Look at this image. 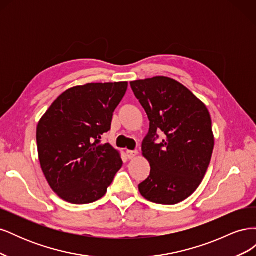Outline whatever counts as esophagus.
<instances>
[{
    "label": "esophagus",
    "mask_w": 256,
    "mask_h": 256,
    "mask_svg": "<svg viewBox=\"0 0 256 256\" xmlns=\"http://www.w3.org/2000/svg\"><path fill=\"white\" fill-rule=\"evenodd\" d=\"M138 152L136 150H127V157L128 159H134L138 156Z\"/></svg>",
    "instance_id": "34e87169"
}]
</instances>
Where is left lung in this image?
I'll list each match as a JSON object with an SVG mask.
<instances>
[{"instance_id": "1", "label": "left lung", "mask_w": 256, "mask_h": 256, "mask_svg": "<svg viewBox=\"0 0 256 256\" xmlns=\"http://www.w3.org/2000/svg\"><path fill=\"white\" fill-rule=\"evenodd\" d=\"M150 120L142 154L150 174L138 184L152 203L174 205L189 198L202 182L210 164L214 136L205 104L178 81L164 76L130 82ZM165 134L161 144L156 130Z\"/></svg>"}]
</instances>
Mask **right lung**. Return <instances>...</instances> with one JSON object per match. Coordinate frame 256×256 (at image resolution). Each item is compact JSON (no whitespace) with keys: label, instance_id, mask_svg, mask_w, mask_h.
<instances>
[{"label":"right lung","instance_id":"add662e5","mask_svg":"<svg viewBox=\"0 0 256 256\" xmlns=\"http://www.w3.org/2000/svg\"><path fill=\"white\" fill-rule=\"evenodd\" d=\"M128 82L88 83L68 88L37 125V150L51 189L72 204L102 198L122 166L120 154L100 138Z\"/></svg>","mask_w":256,"mask_h":256}]
</instances>
